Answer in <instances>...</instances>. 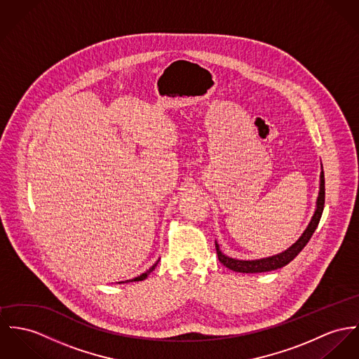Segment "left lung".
I'll use <instances>...</instances> for the list:
<instances>
[{
  "instance_id": "left-lung-1",
  "label": "left lung",
  "mask_w": 359,
  "mask_h": 359,
  "mask_svg": "<svg viewBox=\"0 0 359 359\" xmlns=\"http://www.w3.org/2000/svg\"><path fill=\"white\" fill-rule=\"evenodd\" d=\"M324 203H325V179H324V172H321L320 176V193H318V199H317V209L314 212V216L310 221L309 226L306 228L304 235L298 239L297 243H294L288 250H285L281 254H277L269 258H262V259H255V261H241V259H233L229 258L226 255H224L219 248V245L216 243V251H217V257L221 264L233 271V272H241V273H261V272H269V271H275L278 268L285 266L287 264H290L307 245V242L310 241L311 235L314 233L320 219L323 216V210H324Z\"/></svg>"
}]
</instances>
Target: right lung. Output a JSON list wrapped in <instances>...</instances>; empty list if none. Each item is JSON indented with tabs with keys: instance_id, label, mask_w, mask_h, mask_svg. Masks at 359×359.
Listing matches in <instances>:
<instances>
[{
	"instance_id": "right-lung-1",
	"label": "right lung",
	"mask_w": 359,
	"mask_h": 359,
	"mask_svg": "<svg viewBox=\"0 0 359 359\" xmlns=\"http://www.w3.org/2000/svg\"><path fill=\"white\" fill-rule=\"evenodd\" d=\"M157 264H158V261H157V262H156V264H154V265H153V266H151L149 271H146L144 273H142L140 276L135 277V278H131V280H126V281H121V283H130V281H142V280H144L146 277L149 276V275H150V273L154 271V268L157 266Z\"/></svg>"
}]
</instances>
